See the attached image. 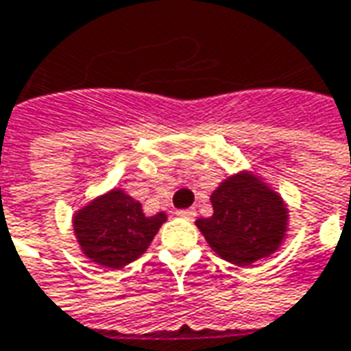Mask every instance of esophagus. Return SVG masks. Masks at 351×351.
<instances>
[{
    "mask_svg": "<svg viewBox=\"0 0 351 351\" xmlns=\"http://www.w3.org/2000/svg\"><path fill=\"white\" fill-rule=\"evenodd\" d=\"M176 215H178V217H184V219H190V221H192V219L196 217V212H194V210H178V212H176Z\"/></svg>",
    "mask_w": 351,
    "mask_h": 351,
    "instance_id": "esophagus-1",
    "label": "esophagus"
}]
</instances>
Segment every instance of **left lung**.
<instances>
[{
	"mask_svg": "<svg viewBox=\"0 0 351 351\" xmlns=\"http://www.w3.org/2000/svg\"><path fill=\"white\" fill-rule=\"evenodd\" d=\"M213 215L196 221L208 245L227 262L250 266L282 245L287 208L280 194L248 173L229 176L212 194Z\"/></svg>",
	"mask_w": 351,
	"mask_h": 351,
	"instance_id": "1",
	"label": "left lung"
}]
</instances>
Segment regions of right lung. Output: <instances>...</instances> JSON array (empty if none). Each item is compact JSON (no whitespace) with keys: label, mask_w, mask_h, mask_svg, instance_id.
<instances>
[{"label":"right lung","mask_w":351,"mask_h":351,"mask_svg":"<svg viewBox=\"0 0 351 351\" xmlns=\"http://www.w3.org/2000/svg\"><path fill=\"white\" fill-rule=\"evenodd\" d=\"M165 221L163 212L147 217L138 199L114 188L75 213L73 231L85 256L106 268H122L147 250Z\"/></svg>","instance_id":"obj_1"}]
</instances>
